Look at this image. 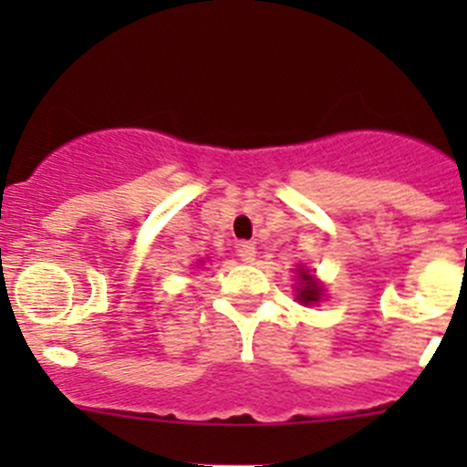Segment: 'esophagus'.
<instances>
[{
  "instance_id": "1",
  "label": "esophagus",
  "mask_w": 467,
  "mask_h": 467,
  "mask_svg": "<svg viewBox=\"0 0 467 467\" xmlns=\"http://www.w3.org/2000/svg\"><path fill=\"white\" fill-rule=\"evenodd\" d=\"M237 255L242 257V262H253V260H255L257 251H255V246H253V244L242 242V244H237Z\"/></svg>"
}]
</instances>
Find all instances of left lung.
<instances>
[{"label":"left lung","mask_w":467,"mask_h":467,"mask_svg":"<svg viewBox=\"0 0 467 467\" xmlns=\"http://www.w3.org/2000/svg\"><path fill=\"white\" fill-rule=\"evenodd\" d=\"M323 296V286L314 280V275H309L307 271H300V289H298V300H303L305 305L318 303Z\"/></svg>","instance_id":"8db88e82"}]
</instances>
